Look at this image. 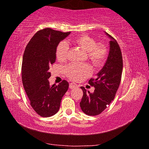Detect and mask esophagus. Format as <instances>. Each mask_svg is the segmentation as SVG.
Returning a JSON list of instances; mask_svg holds the SVG:
<instances>
[{
	"instance_id": "esophagus-1",
	"label": "esophagus",
	"mask_w": 149,
	"mask_h": 149,
	"mask_svg": "<svg viewBox=\"0 0 149 149\" xmlns=\"http://www.w3.org/2000/svg\"><path fill=\"white\" fill-rule=\"evenodd\" d=\"M76 87H77V85L75 84V83H70V84H69V88L70 89H74L76 88Z\"/></svg>"
}]
</instances>
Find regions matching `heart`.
Returning <instances> with one entry per match:
<instances>
[{
  "mask_svg": "<svg viewBox=\"0 0 149 149\" xmlns=\"http://www.w3.org/2000/svg\"><path fill=\"white\" fill-rule=\"evenodd\" d=\"M70 43L81 47L86 53L87 60L95 67L100 66L104 63L109 54V49L104 44L97 43L94 38L88 35H80L69 40ZM68 46L65 41H61L56 47V58L60 62H64L67 58ZM65 73L70 79L81 81L88 77L91 72V68L87 64H68L64 69Z\"/></svg>",
  "mask_w": 149,
  "mask_h": 149,
  "instance_id": "heart-1",
  "label": "heart"
}]
</instances>
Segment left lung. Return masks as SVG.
<instances>
[{"mask_svg":"<svg viewBox=\"0 0 149 149\" xmlns=\"http://www.w3.org/2000/svg\"><path fill=\"white\" fill-rule=\"evenodd\" d=\"M106 34L111 39L107 60L97 77L89 81V84L95 87L94 91L90 93L81 87L83 92L81 109L89 116L98 115L107 109L115 98L121 79L123 58L121 49L113 36Z\"/></svg>","mask_w":149,"mask_h":149,"instance_id":"8db88e82","label":"left lung"}]
</instances>
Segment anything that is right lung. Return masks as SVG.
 I'll use <instances>...</instances> for the list:
<instances>
[{"label": "right lung", "instance_id": "1", "mask_svg": "<svg viewBox=\"0 0 149 149\" xmlns=\"http://www.w3.org/2000/svg\"><path fill=\"white\" fill-rule=\"evenodd\" d=\"M70 32L51 28L38 30L24 51L22 65L24 88L34 111L42 117L54 115L59 111L62 97L69 84L63 80L59 85H50L49 67L56 62V47Z\"/></svg>", "mask_w": 149, "mask_h": 149}]
</instances>
